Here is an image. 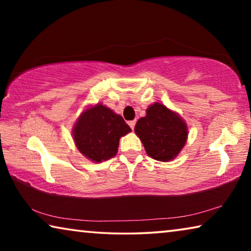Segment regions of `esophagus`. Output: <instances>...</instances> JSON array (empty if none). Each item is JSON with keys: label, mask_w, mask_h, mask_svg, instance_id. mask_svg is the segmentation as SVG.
<instances>
[{"label": "esophagus", "mask_w": 251, "mask_h": 251, "mask_svg": "<svg viewBox=\"0 0 251 251\" xmlns=\"http://www.w3.org/2000/svg\"><path fill=\"white\" fill-rule=\"evenodd\" d=\"M135 124H136V122H135V121H130V122H128V125L130 126V128H131V129H134Z\"/></svg>", "instance_id": "esophagus-1"}]
</instances>
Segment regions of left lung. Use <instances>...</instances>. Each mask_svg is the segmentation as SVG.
<instances>
[{
    "mask_svg": "<svg viewBox=\"0 0 251 251\" xmlns=\"http://www.w3.org/2000/svg\"><path fill=\"white\" fill-rule=\"evenodd\" d=\"M135 133L148 156L159 161H171L185 146L188 129L177 113L154 103L147 108L146 116L136 123Z\"/></svg>",
    "mask_w": 251,
    "mask_h": 251,
    "instance_id": "left-lung-1",
    "label": "left lung"
}]
</instances>
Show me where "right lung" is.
<instances>
[{"label": "right lung", "mask_w": 251, "mask_h": 251, "mask_svg": "<svg viewBox=\"0 0 251 251\" xmlns=\"http://www.w3.org/2000/svg\"><path fill=\"white\" fill-rule=\"evenodd\" d=\"M121 115L103 104H96L80 114L73 128L77 150L95 163L116 155L120 138L130 131Z\"/></svg>", "instance_id": "right-lung-1"}]
</instances>
